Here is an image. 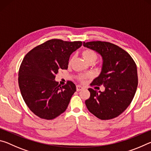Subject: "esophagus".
I'll use <instances>...</instances> for the list:
<instances>
[{
  "label": "esophagus",
  "instance_id": "34e87169",
  "mask_svg": "<svg viewBox=\"0 0 151 151\" xmlns=\"http://www.w3.org/2000/svg\"><path fill=\"white\" fill-rule=\"evenodd\" d=\"M83 86H80V85H77V86H76V91H81V90H83Z\"/></svg>",
  "mask_w": 151,
  "mask_h": 151
}]
</instances>
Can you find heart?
Masks as SVG:
<instances>
[{"label": "heart", "mask_w": 151, "mask_h": 151, "mask_svg": "<svg viewBox=\"0 0 151 151\" xmlns=\"http://www.w3.org/2000/svg\"><path fill=\"white\" fill-rule=\"evenodd\" d=\"M82 56L84 58L86 62L88 63L93 62V63L95 62V60L97 59V57H98V55H97V53L95 50L93 49H91V48H86V49L83 50V52H82ZM73 60V57H72L69 60V62L68 64L70 65L71 63ZM89 77L88 75H80L78 76V80L81 82H84L86 79H87Z\"/></svg>", "instance_id": "b5f03b06"}]
</instances>
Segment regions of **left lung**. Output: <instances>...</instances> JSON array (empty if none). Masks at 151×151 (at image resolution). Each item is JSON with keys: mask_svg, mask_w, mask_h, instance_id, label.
Listing matches in <instances>:
<instances>
[{"mask_svg": "<svg viewBox=\"0 0 151 151\" xmlns=\"http://www.w3.org/2000/svg\"><path fill=\"white\" fill-rule=\"evenodd\" d=\"M83 45L96 50L103 57L102 72L91 85H103L105 88V91L100 93L88 88L91 95L85 101L86 106L99 119L115 118L127 109L136 93V63L127 51L112 43L91 41L84 42Z\"/></svg>", "mask_w": 151, "mask_h": 151, "instance_id": "obj_1", "label": "left lung"}]
</instances>
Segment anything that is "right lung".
I'll return each mask as SVG.
<instances>
[{
    "label": "right lung",
    "mask_w": 151,
    "mask_h": 151,
    "mask_svg": "<svg viewBox=\"0 0 151 151\" xmlns=\"http://www.w3.org/2000/svg\"><path fill=\"white\" fill-rule=\"evenodd\" d=\"M81 41L50 39L25 55L19 71V85L25 103L35 115L52 120L66 111L76 86L67 81L60 86L55 81L60 70L68 68L70 55Z\"/></svg>",
    "instance_id": "obj_1"
}]
</instances>
